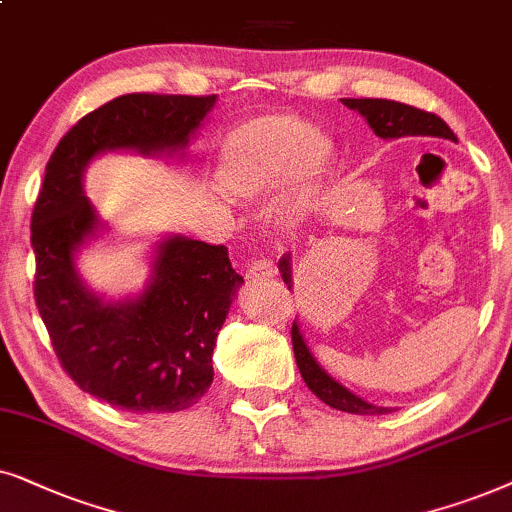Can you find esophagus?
Returning <instances> with one entry per match:
<instances>
[{
	"label": "esophagus",
	"mask_w": 512,
	"mask_h": 512,
	"mask_svg": "<svg viewBox=\"0 0 512 512\" xmlns=\"http://www.w3.org/2000/svg\"><path fill=\"white\" fill-rule=\"evenodd\" d=\"M274 274H276L274 262L264 260V257H255V260L248 264V271H245V276H248L250 281H264V278H271Z\"/></svg>",
	"instance_id": "1"
}]
</instances>
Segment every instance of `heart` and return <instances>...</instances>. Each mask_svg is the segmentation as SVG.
<instances>
[{"label": "heart", "instance_id": "obj_1", "mask_svg": "<svg viewBox=\"0 0 512 512\" xmlns=\"http://www.w3.org/2000/svg\"><path fill=\"white\" fill-rule=\"evenodd\" d=\"M330 159V147L306 121L271 114L245 121L224 142L217 166L220 187L231 196L252 199L297 173L306 187Z\"/></svg>", "mask_w": 512, "mask_h": 512}]
</instances>
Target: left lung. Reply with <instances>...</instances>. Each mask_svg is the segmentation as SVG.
Listing matches in <instances>:
<instances>
[{"mask_svg":"<svg viewBox=\"0 0 512 512\" xmlns=\"http://www.w3.org/2000/svg\"><path fill=\"white\" fill-rule=\"evenodd\" d=\"M346 107L356 109L360 117H365L367 124L374 131V135L384 140H398L407 138V135H428V138H445L454 140L456 135L452 133L445 121H442L438 114L424 112V109L405 105V102L395 100H381V98H344L342 100ZM281 267L283 281L292 285V271H290V257H283L278 262ZM292 351H295V360L299 372H302L304 384L311 388L313 395H318L325 405L335 407V410L351 412V414H386L391 412L388 407H377L365 403L363 398L353 395L349 388L337 384L335 379L327 374L323 367L316 363V358L311 356V351L306 349V342L299 335L297 323H292Z\"/></svg>","mask_w":512,"mask_h":512,"instance_id":"left-lung-1","label":"left lung"}]
</instances>
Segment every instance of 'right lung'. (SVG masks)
I'll list each match as a JSON object with an SVG mask.
<instances>
[{
    "label": "right lung",
    "mask_w": 512,
    "mask_h": 512,
    "mask_svg": "<svg viewBox=\"0 0 512 512\" xmlns=\"http://www.w3.org/2000/svg\"><path fill=\"white\" fill-rule=\"evenodd\" d=\"M215 95L128 93L81 117L53 149L32 210L34 302L56 358L81 391L128 412H180L213 384V349L243 276L227 248L173 236L133 302L105 304L81 285L74 250L98 229L81 189L95 154L180 149Z\"/></svg>",
    "instance_id": "1"
}]
</instances>
